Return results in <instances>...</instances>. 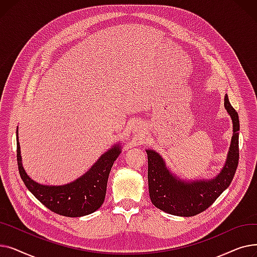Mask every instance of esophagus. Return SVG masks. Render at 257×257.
<instances>
[{
	"label": "esophagus",
	"instance_id": "34e87169",
	"mask_svg": "<svg viewBox=\"0 0 257 257\" xmlns=\"http://www.w3.org/2000/svg\"><path fill=\"white\" fill-rule=\"evenodd\" d=\"M145 128L143 126V124L139 123V121H134V123L131 125V131L132 133H142L144 132Z\"/></svg>",
	"mask_w": 257,
	"mask_h": 257
}]
</instances>
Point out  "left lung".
I'll return each mask as SVG.
<instances>
[{
  "instance_id": "8db88e82",
  "label": "left lung",
  "mask_w": 257,
  "mask_h": 257,
  "mask_svg": "<svg viewBox=\"0 0 257 257\" xmlns=\"http://www.w3.org/2000/svg\"><path fill=\"white\" fill-rule=\"evenodd\" d=\"M224 106L232 120V138L224 167L209 179H182L167 166L164 157L147 149L148 183L153 205L167 213L179 217H193L207 209L230 185L238 164V114L229 102L227 93Z\"/></svg>"
}]
</instances>
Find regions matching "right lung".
<instances>
[{"instance_id": "1", "label": "right lung", "mask_w": 257, "mask_h": 257, "mask_svg": "<svg viewBox=\"0 0 257 257\" xmlns=\"http://www.w3.org/2000/svg\"><path fill=\"white\" fill-rule=\"evenodd\" d=\"M120 152V144H114L86 173L76 180L63 185L40 184L31 179L23 167L19 131L17 130V157L22 180L40 203L64 217H83L101 207L105 200L108 176Z\"/></svg>"}]
</instances>
